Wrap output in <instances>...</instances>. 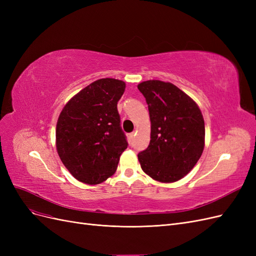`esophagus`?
<instances>
[{
	"instance_id": "1",
	"label": "esophagus",
	"mask_w": 256,
	"mask_h": 256,
	"mask_svg": "<svg viewBox=\"0 0 256 256\" xmlns=\"http://www.w3.org/2000/svg\"><path fill=\"white\" fill-rule=\"evenodd\" d=\"M134 136H136V134H134V132L130 134L128 136V140H129V143H130V144L134 142Z\"/></svg>"
}]
</instances>
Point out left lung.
<instances>
[{"instance_id": "1", "label": "left lung", "mask_w": 256, "mask_h": 256, "mask_svg": "<svg viewBox=\"0 0 256 256\" xmlns=\"http://www.w3.org/2000/svg\"><path fill=\"white\" fill-rule=\"evenodd\" d=\"M148 104L150 142L138 152L143 171L160 182L182 180L194 168L205 146V122L198 106L176 85L160 80L138 85Z\"/></svg>"}]
</instances>
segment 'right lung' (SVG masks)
<instances>
[{
	"label": "right lung",
	"instance_id": "obj_1",
	"mask_svg": "<svg viewBox=\"0 0 256 256\" xmlns=\"http://www.w3.org/2000/svg\"><path fill=\"white\" fill-rule=\"evenodd\" d=\"M124 81L99 79L65 104L56 122V150L70 174L81 182L98 184L118 168L127 148L118 102Z\"/></svg>",
	"mask_w": 256,
	"mask_h": 256
}]
</instances>
